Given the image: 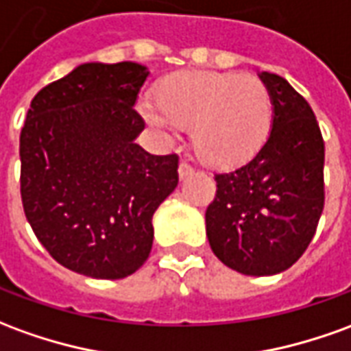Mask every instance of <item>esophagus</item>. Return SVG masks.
<instances>
[{"label": "esophagus", "instance_id": "obj_1", "mask_svg": "<svg viewBox=\"0 0 351 351\" xmlns=\"http://www.w3.org/2000/svg\"><path fill=\"white\" fill-rule=\"evenodd\" d=\"M193 175V169L186 163V161H180V165H178V176H180V180L184 178H188V176Z\"/></svg>", "mask_w": 351, "mask_h": 351}]
</instances>
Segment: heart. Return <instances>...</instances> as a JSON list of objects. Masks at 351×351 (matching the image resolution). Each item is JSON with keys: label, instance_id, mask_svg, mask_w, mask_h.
Here are the masks:
<instances>
[{"label": "heart", "instance_id": "b5f03b06", "mask_svg": "<svg viewBox=\"0 0 351 351\" xmlns=\"http://www.w3.org/2000/svg\"><path fill=\"white\" fill-rule=\"evenodd\" d=\"M156 106L142 116L163 134L192 129L193 154L205 167H243L268 144L274 129V100L251 73L184 70L154 87Z\"/></svg>", "mask_w": 351, "mask_h": 351}]
</instances>
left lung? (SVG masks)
I'll list each match as a JSON object with an SVG mask.
<instances>
[{"label":"left lung","mask_w":351,"mask_h":351,"mask_svg":"<svg viewBox=\"0 0 351 351\" xmlns=\"http://www.w3.org/2000/svg\"><path fill=\"white\" fill-rule=\"evenodd\" d=\"M258 77L274 100L268 144L243 167L215 176L207 237L218 261L245 276L291 268L312 241L325 203V142L312 106L287 80Z\"/></svg>","instance_id":"8db88e82"}]
</instances>
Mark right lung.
Returning a JSON list of instances; mask_svg holds the SVG:
<instances>
[{
	"mask_svg": "<svg viewBox=\"0 0 351 351\" xmlns=\"http://www.w3.org/2000/svg\"><path fill=\"white\" fill-rule=\"evenodd\" d=\"M148 68L87 62L34 97L21 131L22 207L64 268L123 279L150 256L152 217L178 184V158L134 142Z\"/></svg>",
	"mask_w": 351,
	"mask_h": 351,
	"instance_id": "right-lung-1",
	"label": "right lung"
}]
</instances>
